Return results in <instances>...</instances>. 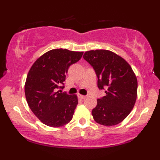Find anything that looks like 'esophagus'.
Instances as JSON below:
<instances>
[{
	"mask_svg": "<svg viewBox=\"0 0 160 160\" xmlns=\"http://www.w3.org/2000/svg\"><path fill=\"white\" fill-rule=\"evenodd\" d=\"M78 97H79V98H80V99H84V98H86V96L82 95H80V94H78Z\"/></svg>",
	"mask_w": 160,
	"mask_h": 160,
	"instance_id": "34e87169",
	"label": "esophagus"
}]
</instances>
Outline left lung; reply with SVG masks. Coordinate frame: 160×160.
Wrapping results in <instances>:
<instances>
[{
  "label": "left lung",
  "instance_id": "8db88e82",
  "mask_svg": "<svg viewBox=\"0 0 160 160\" xmlns=\"http://www.w3.org/2000/svg\"><path fill=\"white\" fill-rule=\"evenodd\" d=\"M83 58L95 70L98 87L106 95L98 99L93 118L104 126L122 122L133 108L137 96V79L124 59L107 50L86 51Z\"/></svg>",
  "mask_w": 160,
  "mask_h": 160
}]
</instances>
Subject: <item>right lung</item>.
<instances>
[{"label":"right lung","mask_w":160,"mask_h":160,"mask_svg":"<svg viewBox=\"0 0 160 160\" xmlns=\"http://www.w3.org/2000/svg\"><path fill=\"white\" fill-rule=\"evenodd\" d=\"M83 52L54 49L40 57L29 71L25 96L30 109L48 126L58 128L72 119L78 103L76 95L62 92L69 67L81 59Z\"/></svg>","instance_id":"1"}]
</instances>
